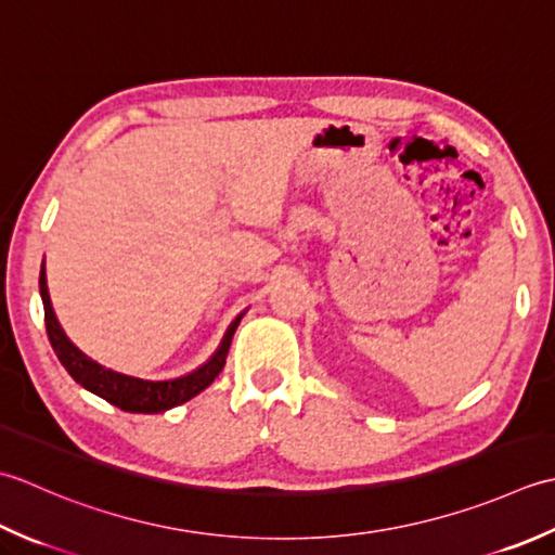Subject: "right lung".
I'll list each match as a JSON object with an SVG mask.
<instances>
[{
    "label": "right lung",
    "mask_w": 555,
    "mask_h": 555,
    "mask_svg": "<svg viewBox=\"0 0 555 555\" xmlns=\"http://www.w3.org/2000/svg\"><path fill=\"white\" fill-rule=\"evenodd\" d=\"M40 297L44 307V327H48L50 345L54 349V354L60 357L62 366L69 371V376L76 383H81L86 390L95 392L98 398L107 400L109 404L119 406L124 412H135V414H157V412L172 410V406L184 404L186 400L196 398L201 390H206L222 371L224 359H228L230 345H232V335L244 315V313L236 315L232 325L228 327V333H224L220 347L215 349V354L196 371H191L186 376H179L172 380H143V378H133V376H127V373L112 371L103 364H98L95 359L86 357L81 349L66 337L52 309L48 278H44V261L40 268Z\"/></svg>",
    "instance_id": "right-lung-1"
}]
</instances>
